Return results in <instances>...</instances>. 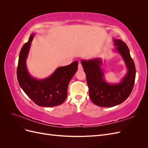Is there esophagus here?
Returning <instances> with one entry per match:
<instances>
[{"label": "esophagus", "mask_w": 148, "mask_h": 148, "mask_svg": "<svg viewBox=\"0 0 148 148\" xmlns=\"http://www.w3.org/2000/svg\"><path fill=\"white\" fill-rule=\"evenodd\" d=\"M82 69H83V67H82V64H81V63H79V64H78V70H82Z\"/></svg>", "instance_id": "1"}]
</instances>
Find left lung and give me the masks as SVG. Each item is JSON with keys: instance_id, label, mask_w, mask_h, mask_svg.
Returning <instances> with one entry per match:
<instances>
[{"instance_id": "1", "label": "left lung", "mask_w": 148, "mask_h": 148, "mask_svg": "<svg viewBox=\"0 0 148 148\" xmlns=\"http://www.w3.org/2000/svg\"><path fill=\"white\" fill-rule=\"evenodd\" d=\"M116 49L122 56L128 69V72L120 83L109 84L104 79L101 59L82 60L86 73L90 99L94 104L100 107H114L126 100L130 95L135 84L136 69L130 53V50L123 41L114 39Z\"/></svg>"}]
</instances>
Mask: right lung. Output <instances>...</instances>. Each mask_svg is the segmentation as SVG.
Wrapping results in <instances>:
<instances>
[{
	"label": "right lung",
	"instance_id": "1",
	"mask_svg": "<svg viewBox=\"0 0 148 148\" xmlns=\"http://www.w3.org/2000/svg\"><path fill=\"white\" fill-rule=\"evenodd\" d=\"M34 34L22 47L17 66V79L20 87L35 104L41 107L60 105L67 97V88L70 79L78 70V62L57 68L50 77L42 79L33 78L26 69V60Z\"/></svg>",
	"mask_w": 148,
	"mask_h": 148
}]
</instances>
